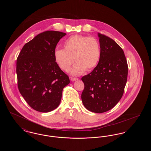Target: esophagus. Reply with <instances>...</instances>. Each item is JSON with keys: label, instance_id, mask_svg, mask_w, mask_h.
<instances>
[{"label": "esophagus", "instance_id": "1", "mask_svg": "<svg viewBox=\"0 0 151 151\" xmlns=\"http://www.w3.org/2000/svg\"><path fill=\"white\" fill-rule=\"evenodd\" d=\"M78 80V78H71V80L72 81H75Z\"/></svg>", "mask_w": 151, "mask_h": 151}]
</instances>
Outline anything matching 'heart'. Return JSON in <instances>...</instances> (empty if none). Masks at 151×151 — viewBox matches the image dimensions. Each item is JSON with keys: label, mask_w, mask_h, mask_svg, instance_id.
Wrapping results in <instances>:
<instances>
[{"label": "heart", "mask_w": 151, "mask_h": 151, "mask_svg": "<svg viewBox=\"0 0 151 151\" xmlns=\"http://www.w3.org/2000/svg\"><path fill=\"white\" fill-rule=\"evenodd\" d=\"M63 49L54 51V59L59 67L68 71L74 62H77L71 71L72 75H79L91 71L97 65L101 56L100 45L93 37L73 35L63 43Z\"/></svg>", "instance_id": "obj_1"}]
</instances>
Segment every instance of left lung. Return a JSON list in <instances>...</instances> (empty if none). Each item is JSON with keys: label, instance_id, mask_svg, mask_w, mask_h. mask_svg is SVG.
Wrapping results in <instances>:
<instances>
[{"label": "left lung", "instance_id": "1", "mask_svg": "<svg viewBox=\"0 0 151 151\" xmlns=\"http://www.w3.org/2000/svg\"><path fill=\"white\" fill-rule=\"evenodd\" d=\"M101 56L98 65L81 80L84 106L88 110L102 113L114 108L122 98L127 80L128 65L124 52L108 36L98 33Z\"/></svg>", "mask_w": 151, "mask_h": 151}]
</instances>
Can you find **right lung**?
<instances>
[{
	"label": "right lung",
	"mask_w": 151,
	"mask_h": 151,
	"mask_svg": "<svg viewBox=\"0 0 151 151\" xmlns=\"http://www.w3.org/2000/svg\"><path fill=\"white\" fill-rule=\"evenodd\" d=\"M65 35L53 30L41 33L23 46L17 59L19 90L36 111L47 113L55 109L63 88L70 83L54 59L57 45Z\"/></svg>",
	"instance_id": "obj_1"
}]
</instances>
